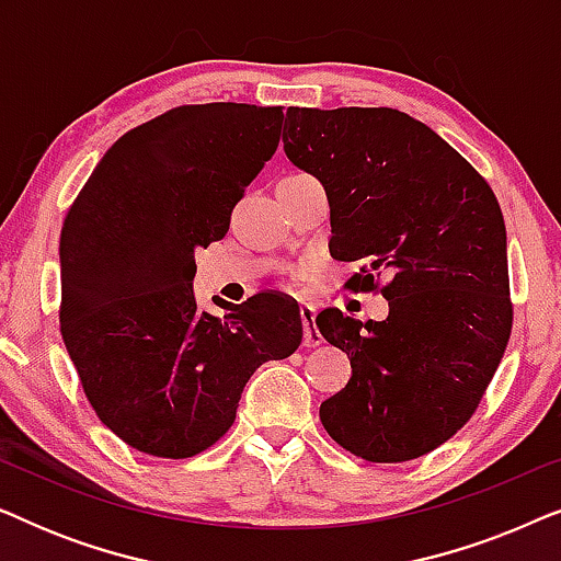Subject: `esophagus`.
Here are the masks:
<instances>
[{
  "mask_svg": "<svg viewBox=\"0 0 561 561\" xmlns=\"http://www.w3.org/2000/svg\"><path fill=\"white\" fill-rule=\"evenodd\" d=\"M301 324H304V344L306 347H317L321 344V334L317 329V309L309 304L301 306Z\"/></svg>",
  "mask_w": 561,
  "mask_h": 561,
  "instance_id": "1",
  "label": "esophagus"
}]
</instances>
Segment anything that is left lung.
Masks as SVG:
<instances>
[{"mask_svg":"<svg viewBox=\"0 0 561 561\" xmlns=\"http://www.w3.org/2000/svg\"><path fill=\"white\" fill-rule=\"evenodd\" d=\"M283 150L327 191L332 255L365 260L347 286L370 290L373 273H390L382 321L317 317L352 365L321 424L367 462L426 455L478 409L511 336L497 198L432 127L388 106H288Z\"/></svg>","mask_w":561,"mask_h":561,"instance_id":"8db88e82","label":"left lung"}]
</instances>
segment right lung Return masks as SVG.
<instances>
[{"mask_svg":"<svg viewBox=\"0 0 561 561\" xmlns=\"http://www.w3.org/2000/svg\"><path fill=\"white\" fill-rule=\"evenodd\" d=\"M283 110L179 106L119 137L60 232V334L96 416L129 447L183 459L234 424L250 375L294 355L298 306L257 294L198 311V248L280 142Z\"/></svg>","mask_w":561,"mask_h":561,"instance_id":"right-lung-1","label":"right lung"}]
</instances>
